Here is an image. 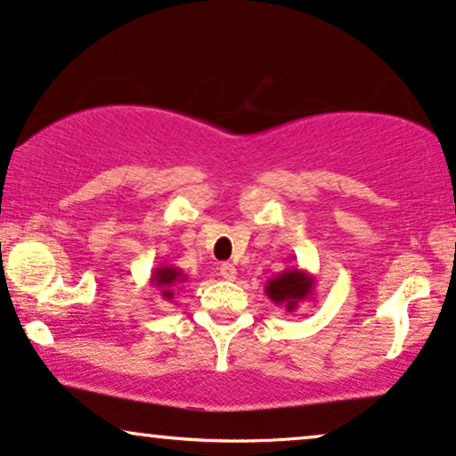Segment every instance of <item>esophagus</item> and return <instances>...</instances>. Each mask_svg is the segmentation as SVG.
<instances>
[{"label":"esophagus","instance_id":"esophagus-1","mask_svg":"<svg viewBox=\"0 0 456 456\" xmlns=\"http://www.w3.org/2000/svg\"><path fill=\"white\" fill-rule=\"evenodd\" d=\"M221 275L224 280H235V275H238V269H235V265H232V263H223L221 265Z\"/></svg>","mask_w":456,"mask_h":456}]
</instances>
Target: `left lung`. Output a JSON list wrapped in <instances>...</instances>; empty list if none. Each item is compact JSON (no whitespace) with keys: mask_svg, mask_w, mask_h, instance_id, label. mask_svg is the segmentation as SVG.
<instances>
[{"mask_svg":"<svg viewBox=\"0 0 456 456\" xmlns=\"http://www.w3.org/2000/svg\"><path fill=\"white\" fill-rule=\"evenodd\" d=\"M315 278L303 269H286L275 278L267 280L265 284V295L271 298V303L284 305L286 311H295L298 303L307 301L314 295Z\"/></svg>","mask_w":456,"mask_h":456,"instance_id":"obj_1","label":"left lung"}]
</instances>
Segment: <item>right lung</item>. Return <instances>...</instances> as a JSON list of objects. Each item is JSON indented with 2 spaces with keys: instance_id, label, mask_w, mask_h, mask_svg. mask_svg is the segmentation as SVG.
Instances as JSON below:
<instances>
[{
  "instance_id": "1",
  "label": "right lung",
  "mask_w": 456,
  "mask_h": 456,
  "mask_svg": "<svg viewBox=\"0 0 456 456\" xmlns=\"http://www.w3.org/2000/svg\"><path fill=\"white\" fill-rule=\"evenodd\" d=\"M185 281H187V275L183 273L178 267L159 265V267L153 269L149 284H151L153 288H158L159 295L164 297L166 301H170V298H175V292L181 288V284H185Z\"/></svg>"
}]
</instances>
